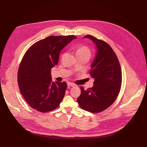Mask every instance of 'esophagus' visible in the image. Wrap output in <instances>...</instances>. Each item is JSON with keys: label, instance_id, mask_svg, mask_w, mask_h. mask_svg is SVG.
Returning a JSON list of instances; mask_svg holds the SVG:
<instances>
[{"label": "esophagus", "instance_id": "34e87169", "mask_svg": "<svg viewBox=\"0 0 147 147\" xmlns=\"http://www.w3.org/2000/svg\"><path fill=\"white\" fill-rule=\"evenodd\" d=\"M75 86H76V85L74 84L73 83V82H68L67 83V86L68 87H74Z\"/></svg>", "mask_w": 147, "mask_h": 147}]
</instances>
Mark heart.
Returning a JSON list of instances; mask_svg holds the SVG:
<instances>
[{"mask_svg": "<svg viewBox=\"0 0 147 147\" xmlns=\"http://www.w3.org/2000/svg\"><path fill=\"white\" fill-rule=\"evenodd\" d=\"M78 54H84V55H87L88 56H90L91 52L88 48L87 47H79L77 51H76V55Z\"/></svg>", "mask_w": 147, "mask_h": 147, "instance_id": "heart-1", "label": "heart"}]
</instances>
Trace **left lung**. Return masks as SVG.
I'll return each mask as SVG.
<instances>
[{
  "label": "left lung",
  "instance_id": "1",
  "mask_svg": "<svg viewBox=\"0 0 147 147\" xmlns=\"http://www.w3.org/2000/svg\"><path fill=\"white\" fill-rule=\"evenodd\" d=\"M95 45L96 53L91 65L90 74L94 86L85 90L81 87L77 98L79 106L92 113H98L109 108L115 102L120 90L121 71L113 50L105 42L87 35Z\"/></svg>",
  "mask_w": 147,
  "mask_h": 147
}]
</instances>
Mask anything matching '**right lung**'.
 <instances>
[{
	"label": "right lung",
	"mask_w": 147,
	"mask_h": 147,
	"mask_svg": "<svg viewBox=\"0 0 147 147\" xmlns=\"http://www.w3.org/2000/svg\"><path fill=\"white\" fill-rule=\"evenodd\" d=\"M76 38L74 35L49 36L36 42L25 53L17 81L20 92L33 109L44 113L59 107L67 83L52 82L51 70L57 65L61 51Z\"/></svg>",
	"instance_id": "obj_1"
}]
</instances>
